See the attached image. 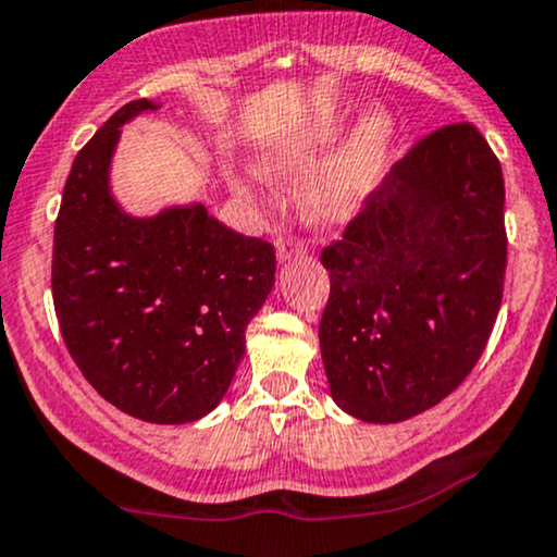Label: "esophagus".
Returning <instances> with one entry per match:
<instances>
[{
  "mask_svg": "<svg viewBox=\"0 0 557 557\" xmlns=\"http://www.w3.org/2000/svg\"><path fill=\"white\" fill-rule=\"evenodd\" d=\"M307 245L299 237H292V234H284V237L276 239V255L278 260H292V258H299V255H305Z\"/></svg>",
  "mask_w": 557,
  "mask_h": 557,
  "instance_id": "1",
  "label": "esophagus"
}]
</instances>
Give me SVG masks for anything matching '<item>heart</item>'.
Returning <instances> with one entry per match:
<instances>
[{
    "label": "heart",
    "mask_w": 557,
    "mask_h": 557,
    "mask_svg": "<svg viewBox=\"0 0 557 557\" xmlns=\"http://www.w3.org/2000/svg\"><path fill=\"white\" fill-rule=\"evenodd\" d=\"M336 111H323L297 133L281 135L265 148L263 163L273 174H302L342 135ZM394 122L385 111H370L351 129L342 148L331 156L302 187V211L320 224H342L355 219L375 195L388 156Z\"/></svg>",
    "instance_id": "heart-1"
}]
</instances>
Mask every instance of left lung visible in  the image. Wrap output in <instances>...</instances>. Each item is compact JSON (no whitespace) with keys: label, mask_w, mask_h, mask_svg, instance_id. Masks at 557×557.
<instances>
[{"label":"left lung","mask_w":557,"mask_h":557,"mask_svg":"<svg viewBox=\"0 0 557 557\" xmlns=\"http://www.w3.org/2000/svg\"><path fill=\"white\" fill-rule=\"evenodd\" d=\"M503 206L498 156L454 122L424 135L320 252L331 278L320 355L344 411L409 420L472 372L503 299Z\"/></svg>","instance_id":"8db88e82"}]
</instances>
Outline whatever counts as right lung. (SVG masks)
<instances>
[{
    "instance_id": "1",
    "label": "right lung",
    "mask_w": 557,
    "mask_h": 557,
    "mask_svg": "<svg viewBox=\"0 0 557 557\" xmlns=\"http://www.w3.org/2000/svg\"><path fill=\"white\" fill-rule=\"evenodd\" d=\"M124 103L72 161L54 224L51 292L70 357L124 414L156 424L206 417L224 398L245 331L276 281V252L206 206L124 213L109 189Z\"/></svg>"
}]
</instances>
